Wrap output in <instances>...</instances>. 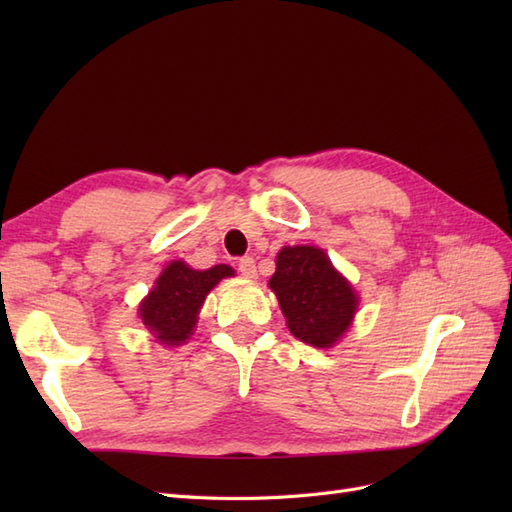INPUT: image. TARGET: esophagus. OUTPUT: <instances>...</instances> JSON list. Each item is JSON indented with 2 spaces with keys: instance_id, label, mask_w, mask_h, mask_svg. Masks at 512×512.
I'll return each mask as SVG.
<instances>
[{
  "instance_id": "1",
  "label": "esophagus",
  "mask_w": 512,
  "mask_h": 512,
  "mask_svg": "<svg viewBox=\"0 0 512 512\" xmlns=\"http://www.w3.org/2000/svg\"><path fill=\"white\" fill-rule=\"evenodd\" d=\"M237 265H239V271H241L243 277H256V262H254V258L243 256V258H239Z\"/></svg>"
}]
</instances>
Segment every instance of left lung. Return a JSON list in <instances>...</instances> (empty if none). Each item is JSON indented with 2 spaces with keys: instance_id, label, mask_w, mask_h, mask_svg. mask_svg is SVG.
Instances as JSON below:
<instances>
[{
  "instance_id": "left-lung-1",
  "label": "left lung",
  "mask_w": 512,
  "mask_h": 512,
  "mask_svg": "<svg viewBox=\"0 0 512 512\" xmlns=\"http://www.w3.org/2000/svg\"><path fill=\"white\" fill-rule=\"evenodd\" d=\"M269 286L288 329L314 348H333L348 331L359 297L329 256L314 245H292L277 254Z\"/></svg>"
}]
</instances>
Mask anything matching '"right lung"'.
<instances>
[{"label": "right lung", "mask_w": 512, "mask_h": 512, "mask_svg": "<svg viewBox=\"0 0 512 512\" xmlns=\"http://www.w3.org/2000/svg\"><path fill=\"white\" fill-rule=\"evenodd\" d=\"M235 275L228 265L196 271L183 260H173L156 280V286L138 305L145 327L164 346H181L190 339L198 322V312L211 288L224 277Z\"/></svg>", "instance_id": "1"}]
</instances>
